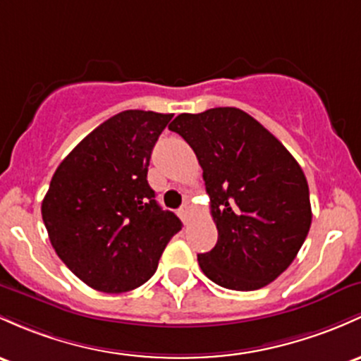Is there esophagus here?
<instances>
[{"mask_svg": "<svg viewBox=\"0 0 361 361\" xmlns=\"http://www.w3.org/2000/svg\"><path fill=\"white\" fill-rule=\"evenodd\" d=\"M178 214H180L181 221H183V223H187V219H188V214H190V207H188V205H183V207H181L180 211H178Z\"/></svg>", "mask_w": 361, "mask_h": 361, "instance_id": "obj_1", "label": "esophagus"}]
</instances>
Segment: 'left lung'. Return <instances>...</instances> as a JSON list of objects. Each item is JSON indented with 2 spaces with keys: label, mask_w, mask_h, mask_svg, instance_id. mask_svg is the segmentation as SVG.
<instances>
[{
  "label": "left lung",
  "mask_w": 361,
  "mask_h": 361,
  "mask_svg": "<svg viewBox=\"0 0 361 361\" xmlns=\"http://www.w3.org/2000/svg\"><path fill=\"white\" fill-rule=\"evenodd\" d=\"M204 169L217 243L199 253L219 286L253 291L283 274L312 224L307 178L295 157L238 108L178 114L171 125Z\"/></svg>",
  "instance_id": "left-lung-1"
}]
</instances>
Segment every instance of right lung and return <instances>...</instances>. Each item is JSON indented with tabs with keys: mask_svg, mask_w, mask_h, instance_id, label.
Masks as SVG:
<instances>
[{
	"mask_svg": "<svg viewBox=\"0 0 361 361\" xmlns=\"http://www.w3.org/2000/svg\"><path fill=\"white\" fill-rule=\"evenodd\" d=\"M171 118L140 109L114 114L53 174L41 207L47 235L66 267L94 290L142 286L181 229L147 183L150 154Z\"/></svg>",
	"mask_w": 361,
	"mask_h": 361,
	"instance_id": "obj_1",
	"label": "right lung"
}]
</instances>
